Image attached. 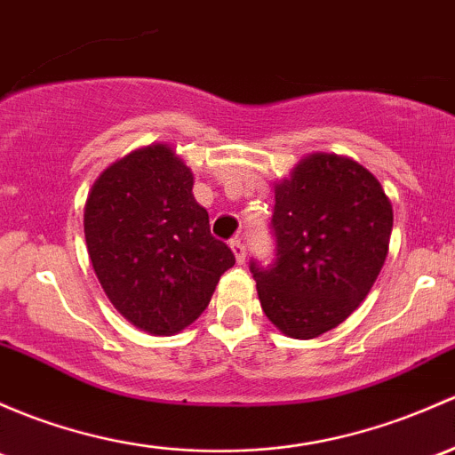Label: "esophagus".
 Masks as SVG:
<instances>
[{"mask_svg": "<svg viewBox=\"0 0 455 455\" xmlns=\"http://www.w3.org/2000/svg\"><path fill=\"white\" fill-rule=\"evenodd\" d=\"M231 251L233 255H235V261L237 264H243V259H246V246H243L242 240H231Z\"/></svg>", "mask_w": 455, "mask_h": 455, "instance_id": "1", "label": "esophagus"}]
</instances>
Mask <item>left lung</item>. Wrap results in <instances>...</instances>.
I'll list each match as a JSON object with an SVG mask.
<instances>
[{
	"instance_id": "left-lung-1",
	"label": "left lung",
	"mask_w": 455,
	"mask_h": 455,
	"mask_svg": "<svg viewBox=\"0 0 455 455\" xmlns=\"http://www.w3.org/2000/svg\"><path fill=\"white\" fill-rule=\"evenodd\" d=\"M276 261L251 264L272 324L312 340L344 323L379 276L392 204L379 180L348 156L314 152L275 183Z\"/></svg>"
}]
</instances>
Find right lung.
<instances>
[{"label":"right lung","mask_w":455,"mask_h":455,"mask_svg":"<svg viewBox=\"0 0 455 455\" xmlns=\"http://www.w3.org/2000/svg\"><path fill=\"white\" fill-rule=\"evenodd\" d=\"M191 189L194 174L174 148L150 143L108 165L84 203V240L104 294L152 336L194 323L235 264Z\"/></svg>","instance_id":"add662e5"}]
</instances>
